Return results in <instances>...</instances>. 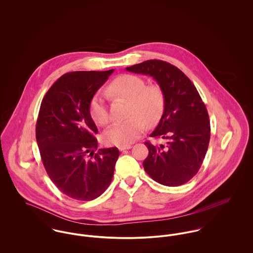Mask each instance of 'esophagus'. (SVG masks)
<instances>
[{"label":"esophagus","instance_id":"1","mask_svg":"<svg viewBox=\"0 0 253 253\" xmlns=\"http://www.w3.org/2000/svg\"><path fill=\"white\" fill-rule=\"evenodd\" d=\"M132 146L131 145H126V146H119V150L120 151H125V150H128L130 149Z\"/></svg>","mask_w":253,"mask_h":253}]
</instances>
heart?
<instances>
[{"mask_svg": "<svg viewBox=\"0 0 253 253\" xmlns=\"http://www.w3.org/2000/svg\"><path fill=\"white\" fill-rule=\"evenodd\" d=\"M107 95L122 97L129 101L127 120L110 126L104 134L109 144L126 146L134 142L143 132L145 124L156 125L164 112L165 98L157 85H146L144 80L135 75H123L116 78L105 88ZM91 119L100 126L110 122V113L103 92L98 91L89 103Z\"/></svg>", "mask_w": 253, "mask_h": 253, "instance_id": "heart-1", "label": "heart"}]
</instances>
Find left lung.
Returning <instances> with one entry per match:
<instances>
[{
	"mask_svg": "<svg viewBox=\"0 0 253 253\" xmlns=\"http://www.w3.org/2000/svg\"><path fill=\"white\" fill-rule=\"evenodd\" d=\"M126 70L152 77L165 98L164 113L150 136L168 142H145L149 150L145 171L165 186L185 184L199 171L211 139L208 110L196 86L177 67L163 60H147Z\"/></svg>",
	"mask_w": 253,
	"mask_h": 253,
	"instance_id": "1",
	"label": "left lung"
}]
</instances>
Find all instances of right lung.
Returning a JSON list of instances; mask_svg holds the SVG:
<instances>
[{
  "label": "right lung",
  "instance_id": "add662e5",
  "mask_svg": "<svg viewBox=\"0 0 253 253\" xmlns=\"http://www.w3.org/2000/svg\"><path fill=\"white\" fill-rule=\"evenodd\" d=\"M113 72L64 74L41 104L36 139L43 167L55 186L75 200L92 201L103 194L120 156L117 147L94 153L98 129L89 114L91 98Z\"/></svg>",
  "mask_w": 253,
  "mask_h": 253
}]
</instances>
